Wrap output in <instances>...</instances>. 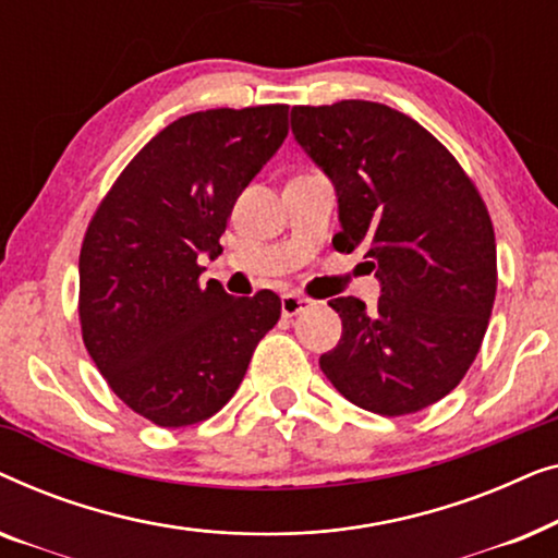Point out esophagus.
Returning <instances> with one entry per match:
<instances>
[{
  "mask_svg": "<svg viewBox=\"0 0 558 558\" xmlns=\"http://www.w3.org/2000/svg\"><path fill=\"white\" fill-rule=\"evenodd\" d=\"M312 304H315V302L307 300V296L289 292V294L281 296V315H284V317H294V315H300V312L310 310Z\"/></svg>",
  "mask_w": 558,
  "mask_h": 558,
  "instance_id": "esophagus-1",
  "label": "esophagus"
}]
</instances>
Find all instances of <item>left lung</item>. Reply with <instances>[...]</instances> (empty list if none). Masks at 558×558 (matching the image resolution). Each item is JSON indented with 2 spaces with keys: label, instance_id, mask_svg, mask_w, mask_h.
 <instances>
[{
  "label": "left lung",
  "instance_id": "1",
  "mask_svg": "<svg viewBox=\"0 0 558 558\" xmlns=\"http://www.w3.org/2000/svg\"><path fill=\"white\" fill-rule=\"evenodd\" d=\"M292 134L338 195V251L363 248L378 307L338 296L340 342L319 357L355 407L403 416L445 399L475 361L498 266L483 197L422 124L391 106H294Z\"/></svg>",
  "mask_w": 558,
  "mask_h": 558
}]
</instances>
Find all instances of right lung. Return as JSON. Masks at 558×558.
<instances>
[{"label": "right lung", "instance_id": "add662e5", "mask_svg": "<svg viewBox=\"0 0 558 558\" xmlns=\"http://www.w3.org/2000/svg\"><path fill=\"white\" fill-rule=\"evenodd\" d=\"M289 106L210 109L165 126L113 182L81 248V330L129 409L167 429L210 418L277 325L269 289L233 296L197 258L223 254L235 201L287 140Z\"/></svg>", "mask_w": 558, "mask_h": 558}]
</instances>
